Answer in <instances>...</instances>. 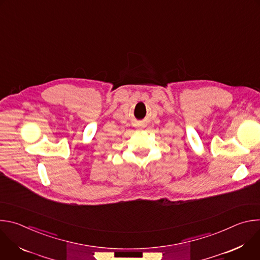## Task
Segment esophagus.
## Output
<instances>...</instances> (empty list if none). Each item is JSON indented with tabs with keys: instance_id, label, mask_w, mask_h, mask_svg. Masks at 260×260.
I'll use <instances>...</instances> for the list:
<instances>
[{
	"instance_id": "esophagus-1",
	"label": "esophagus",
	"mask_w": 260,
	"mask_h": 260,
	"mask_svg": "<svg viewBox=\"0 0 260 260\" xmlns=\"http://www.w3.org/2000/svg\"><path fill=\"white\" fill-rule=\"evenodd\" d=\"M139 127H140V128H141V127H143V126H142V125H140V126H139Z\"/></svg>"
}]
</instances>
